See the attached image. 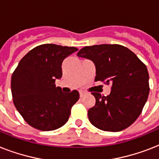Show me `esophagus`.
Returning a JSON list of instances; mask_svg holds the SVG:
<instances>
[{
	"label": "esophagus",
	"instance_id": "1",
	"mask_svg": "<svg viewBox=\"0 0 159 159\" xmlns=\"http://www.w3.org/2000/svg\"><path fill=\"white\" fill-rule=\"evenodd\" d=\"M79 93H80V97H84L85 95H86V92H83V91H80Z\"/></svg>",
	"mask_w": 159,
	"mask_h": 159
}]
</instances>
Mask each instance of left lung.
<instances>
[{"label":"left lung","instance_id":"left-lung-1","mask_svg":"<svg viewBox=\"0 0 159 159\" xmlns=\"http://www.w3.org/2000/svg\"><path fill=\"white\" fill-rule=\"evenodd\" d=\"M77 56L92 60L95 81L111 85L110 95L92 92L96 104L88 110L90 122L104 131L128 128L142 112L149 93L148 69L131 50L120 44L87 46Z\"/></svg>","mask_w":159,"mask_h":159}]
</instances>
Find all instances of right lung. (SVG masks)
Segmentation results:
<instances>
[{
    "instance_id": "right-lung-1",
    "label": "right lung",
    "mask_w": 159,
    "mask_h": 159,
    "mask_svg": "<svg viewBox=\"0 0 159 159\" xmlns=\"http://www.w3.org/2000/svg\"><path fill=\"white\" fill-rule=\"evenodd\" d=\"M77 48L46 43L37 46L20 61L11 76L14 105L30 126L54 130L68 120L79 92H62L55 81L62 77V63Z\"/></svg>"
}]
</instances>
